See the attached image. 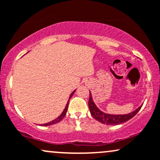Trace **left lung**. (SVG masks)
<instances>
[{
	"mask_svg": "<svg viewBox=\"0 0 160 160\" xmlns=\"http://www.w3.org/2000/svg\"><path fill=\"white\" fill-rule=\"evenodd\" d=\"M143 105L138 107L137 109L132 112H130L128 114L125 115H112V114H108L106 112H103L99 109L96 105L95 104L92 99V94L89 91V108L90 111V114L96 120L99 121V122L102 124H107V125H116V124H120L122 123L128 122L140 111Z\"/></svg>",
	"mask_w": 160,
	"mask_h": 160,
	"instance_id": "8db88e82",
	"label": "left lung"
}]
</instances>
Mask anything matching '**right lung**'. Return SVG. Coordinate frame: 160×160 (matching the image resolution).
Segmentation results:
<instances>
[{"mask_svg": "<svg viewBox=\"0 0 160 160\" xmlns=\"http://www.w3.org/2000/svg\"><path fill=\"white\" fill-rule=\"evenodd\" d=\"M75 91H76V90H74V91H73V92H72V93H71V95H70V96H69V99H68V102H67V105H66L65 108H64V111L62 112V113H61V115H59V116L57 118H55V119H54V120L52 121V122H48V123H46V124H41V126H48V125H52V124H57V123L60 122L62 120V119L64 118V117H65V115H66V113H67V111H68V104H69V101H70V99H71V98L72 97V96H73V95L74 94Z\"/></svg>", "mask_w": 160, "mask_h": 160, "instance_id": "obj_1", "label": "right lung"}]
</instances>
